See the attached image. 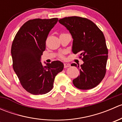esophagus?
Instances as JSON below:
<instances>
[{
    "mask_svg": "<svg viewBox=\"0 0 122 122\" xmlns=\"http://www.w3.org/2000/svg\"><path fill=\"white\" fill-rule=\"evenodd\" d=\"M64 68H67V67H70V64L68 63H64Z\"/></svg>",
    "mask_w": 122,
    "mask_h": 122,
    "instance_id": "obj_1",
    "label": "esophagus"
}]
</instances>
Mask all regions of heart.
Listing matches in <instances>:
<instances>
[{"mask_svg": "<svg viewBox=\"0 0 122 122\" xmlns=\"http://www.w3.org/2000/svg\"><path fill=\"white\" fill-rule=\"evenodd\" d=\"M61 57H62V55H61Z\"/></svg>", "mask_w": 122, "mask_h": 122, "instance_id": "obj_1", "label": "heart"}]
</instances>
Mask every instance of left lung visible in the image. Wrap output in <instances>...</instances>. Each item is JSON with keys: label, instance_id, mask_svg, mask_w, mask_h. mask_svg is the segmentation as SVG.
I'll use <instances>...</instances> for the list:
<instances>
[{"label": "left lung", "instance_id": "obj_1", "mask_svg": "<svg viewBox=\"0 0 122 122\" xmlns=\"http://www.w3.org/2000/svg\"><path fill=\"white\" fill-rule=\"evenodd\" d=\"M58 22L70 31L73 38L72 51L78 54L84 63L80 76L73 80L74 86L81 90L92 89L100 84L106 72L108 50L102 30L92 20L79 16L66 17Z\"/></svg>", "mask_w": 122, "mask_h": 122}]
</instances>
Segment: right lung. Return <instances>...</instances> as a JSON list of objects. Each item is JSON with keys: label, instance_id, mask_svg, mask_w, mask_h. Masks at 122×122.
I'll return each instance as SVG.
<instances>
[{"label": "right lung", "instance_id": "1", "mask_svg": "<svg viewBox=\"0 0 122 122\" xmlns=\"http://www.w3.org/2000/svg\"><path fill=\"white\" fill-rule=\"evenodd\" d=\"M58 20L56 18L29 20L20 27L12 42L13 68L23 88L30 94L42 95L50 92L55 76L64 68L60 61L46 63V66L41 62L46 38Z\"/></svg>", "mask_w": 122, "mask_h": 122}]
</instances>
